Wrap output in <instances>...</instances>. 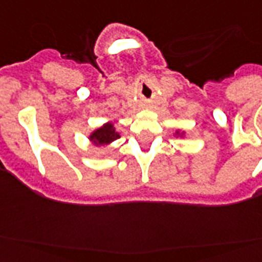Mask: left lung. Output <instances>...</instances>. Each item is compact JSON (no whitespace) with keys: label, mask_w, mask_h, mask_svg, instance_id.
Listing matches in <instances>:
<instances>
[{"label":"left lung","mask_w":262,"mask_h":262,"mask_svg":"<svg viewBox=\"0 0 262 262\" xmlns=\"http://www.w3.org/2000/svg\"><path fill=\"white\" fill-rule=\"evenodd\" d=\"M174 136H175V137H182V139H183V137H185V136H186V135H185V132H181V130H175Z\"/></svg>","instance_id":"obj_1"}]
</instances>
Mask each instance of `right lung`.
<instances>
[{"instance_id":"1","label":"right lung","mask_w":262,"mask_h":262,"mask_svg":"<svg viewBox=\"0 0 262 262\" xmlns=\"http://www.w3.org/2000/svg\"><path fill=\"white\" fill-rule=\"evenodd\" d=\"M114 122H106L103 123L102 126L96 127L91 132L88 136L91 144H94L96 147H107L114 143L115 140L121 137L118 132L115 130Z\"/></svg>"}]
</instances>
